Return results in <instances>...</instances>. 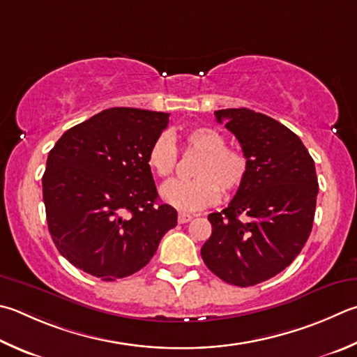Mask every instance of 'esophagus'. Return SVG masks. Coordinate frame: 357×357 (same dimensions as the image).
Returning a JSON list of instances; mask_svg holds the SVG:
<instances>
[{"label": "esophagus", "instance_id": "obj_1", "mask_svg": "<svg viewBox=\"0 0 357 357\" xmlns=\"http://www.w3.org/2000/svg\"><path fill=\"white\" fill-rule=\"evenodd\" d=\"M192 218H193V217L190 215V213H185V212H179V215H178V222H179V223H189Z\"/></svg>", "mask_w": 357, "mask_h": 357}]
</instances>
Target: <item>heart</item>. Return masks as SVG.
<instances>
[{"label":"heart","mask_w":357,"mask_h":357,"mask_svg":"<svg viewBox=\"0 0 357 357\" xmlns=\"http://www.w3.org/2000/svg\"><path fill=\"white\" fill-rule=\"evenodd\" d=\"M185 151L198 154L190 181H173L162 187L160 197L174 209L195 212L213 206L225 193L238 190L248 174V158L236 146L226 145L225 135L209 126H198L184 135ZM178 150L168 134H160L146 154L150 170L160 179L172 178Z\"/></svg>","instance_id":"obj_1"}]
</instances>
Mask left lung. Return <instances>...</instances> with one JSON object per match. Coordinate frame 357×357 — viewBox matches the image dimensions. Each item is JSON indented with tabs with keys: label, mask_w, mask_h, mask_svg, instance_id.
Masks as SVG:
<instances>
[{
	"label": "left lung",
	"mask_w": 357,
	"mask_h": 357,
	"mask_svg": "<svg viewBox=\"0 0 357 357\" xmlns=\"http://www.w3.org/2000/svg\"><path fill=\"white\" fill-rule=\"evenodd\" d=\"M218 123L236 135L248 174L229 206L209 213L212 234L201 257L237 287L267 281L289 267L312 231L319 181L314 159L295 132L251 109H222Z\"/></svg>",
	"instance_id": "left-lung-1"
}]
</instances>
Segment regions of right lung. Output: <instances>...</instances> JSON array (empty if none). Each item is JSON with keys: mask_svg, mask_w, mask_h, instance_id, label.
Instances as JSON below:
<instances>
[{"mask_svg": "<svg viewBox=\"0 0 357 357\" xmlns=\"http://www.w3.org/2000/svg\"><path fill=\"white\" fill-rule=\"evenodd\" d=\"M165 112L106 109L63 132L47 159L43 203L61 255L86 273L115 281L151 261L178 223L159 201L146 154Z\"/></svg>", "mask_w": 357, "mask_h": 357, "instance_id": "add662e5", "label": "right lung"}]
</instances>
